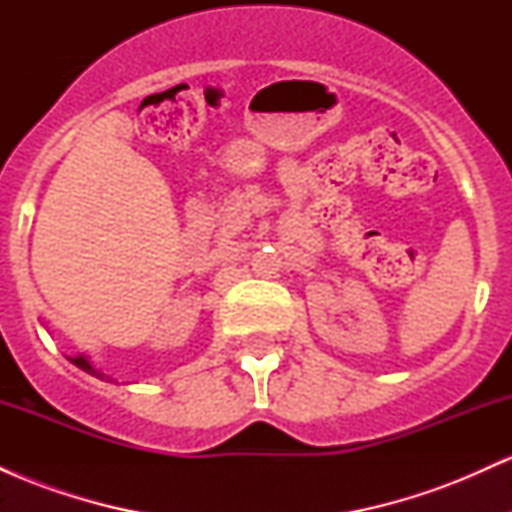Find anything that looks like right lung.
I'll return each mask as SVG.
<instances>
[{"mask_svg": "<svg viewBox=\"0 0 512 512\" xmlns=\"http://www.w3.org/2000/svg\"><path fill=\"white\" fill-rule=\"evenodd\" d=\"M69 361L74 363L76 368H81V370H86L88 375H96V378H101V380H110V383H113V378H110V375H105V373H101V370H98L96 366H93L91 361H88V356H84V354H79V356H67Z\"/></svg>", "mask_w": 512, "mask_h": 512, "instance_id": "1", "label": "right lung"}]
</instances>
